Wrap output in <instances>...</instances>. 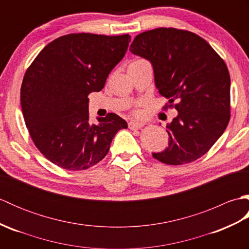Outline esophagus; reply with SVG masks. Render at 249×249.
Returning <instances> with one entry per match:
<instances>
[{"instance_id": "obj_1", "label": "esophagus", "mask_w": 249, "mask_h": 249, "mask_svg": "<svg viewBox=\"0 0 249 249\" xmlns=\"http://www.w3.org/2000/svg\"><path fill=\"white\" fill-rule=\"evenodd\" d=\"M142 126H143V123H141V122H137V121H130L128 123V127L130 129H139L142 127Z\"/></svg>"}]
</instances>
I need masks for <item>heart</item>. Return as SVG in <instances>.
<instances>
[{
	"instance_id": "heart-1",
	"label": "heart",
	"mask_w": 249,
	"mask_h": 249,
	"mask_svg": "<svg viewBox=\"0 0 249 249\" xmlns=\"http://www.w3.org/2000/svg\"><path fill=\"white\" fill-rule=\"evenodd\" d=\"M147 63L145 60H142V59H138V60H135L133 63L129 66H136V65H141V64H145Z\"/></svg>"
}]
</instances>
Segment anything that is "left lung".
Wrapping results in <instances>:
<instances>
[{"mask_svg":"<svg viewBox=\"0 0 249 249\" xmlns=\"http://www.w3.org/2000/svg\"><path fill=\"white\" fill-rule=\"evenodd\" d=\"M129 50L152 63L158 92L169 99L165 110L178 112L167 125L169 146L153 157L177 166L203 156L230 120V75L224 60L202 37L173 28L137 35Z\"/></svg>","mask_w":249,"mask_h":249,"instance_id":"8db88e82","label":"left lung"}]
</instances>
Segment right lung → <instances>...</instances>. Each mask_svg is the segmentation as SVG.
<instances>
[{"mask_svg":"<svg viewBox=\"0 0 249 249\" xmlns=\"http://www.w3.org/2000/svg\"><path fill=\"white\" fill-rule=\"evenodd\" d=\"M130 41L118 36L77 33L61 36L41 50L21 84V108L37 149L67 170H86L108 154L111 141L127 123L108 113L93 124L89 94L105 87Z\"/></svg>","mask_w":249,"mask_h":249,"instance_id":"add662e5","label":"right lung"}]
</instances>
